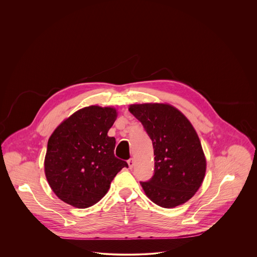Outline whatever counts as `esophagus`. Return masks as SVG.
Listing matches in <instances>:
<instances>
[{"mask_svg": "<svg viewBox=\"0 0 257 257\" xmlns=\"http://www.w3.org/2000/svg\"><path fill=\"white\" fill-rule=\"evenodd\" d=\"M128 166H129V169L131 170L133 167H134V160L133 159H130V160H128Z\"/></svg>", "mask_w": 257, "mask_h": 257, "instance_id": "esophagus-1", "label": "esophagus"}]
</instances>
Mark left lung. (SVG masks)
<instances>
[{"instance_id":"obj_1","label":"left lung","mask_w":257,"mask_h":257,"mask_svg":"<svg viewBox=\"0 0 257 257\" xmlns=\"http://www.w3.org/2000/svg\"><path fill=\"white\" fill-rule=\"evenodd\" d=\"M129 111L153 142L154 175L140 182L146 195L163 208H174L192 198L206 172V159L192 124L166 103L132 104Z\"/></svg>"}]
</instances>
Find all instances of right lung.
<instances>
[{
  "mask_svg": "<svg viewBox=\"0 0 257 257\" xmlns=\"http://www.w3.org/2000/svg\"><path fill=\"white\" fill-rule=\"evenodd\" d=\"M112 107L91 105L64 120L50 136L44 161L47 181L59 199L85 209L108 191L115 175L128 164L114 156L107 135L116 120Z\"/></svg>",
  "mask_w": 257,
  "mask_h": 257,
  "instance_id": "add662e5",
  "label": "right lung"
}]
</instances>
